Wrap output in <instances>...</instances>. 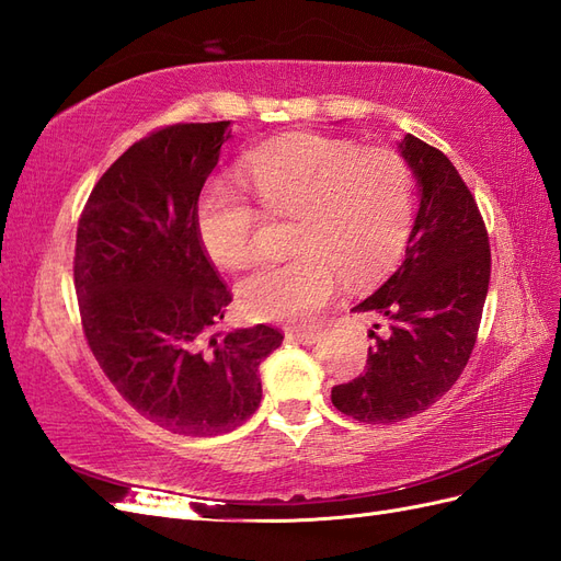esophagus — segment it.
<instances>
[{"mask_svg":"<svg viewBox=\"0 0 561 561\" xmlns=\"http://www.w3.org/2000/svg\"><path fill=\"white\" fill-rule=\"evenodd\" d=\"M286 339L300 343V346H312V343L320 341V332L318 329H289V332H286Z\"/></svg>","mask_w":561,"mask_h":561,"instance_id":"34e87169","label":"esophagus"}]
</instances>
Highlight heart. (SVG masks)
<instances>
[{
	"label": "heart",
	"instance_id": "b5f03b06",
	"mask_svg": "<svg viewBox=\"0 0 561 561\" xmlns=\"http://www.w3.org/2000/svg\"><path fill=\"white\" fill-rule=\"evenodd\" d=\"M241 182L265 213L294 215L284 263L255 267L237 286L253 320L310 322L339 289L393 267L412 227V172L391 149H357L346 139L289 135L247 156ZM255 210L225 182L208 184L196 206V234L213 263L241 267L253 253Z\"/></svg>",
	"mask_w": 561,
	"mask_h": 561
}]
</instances>
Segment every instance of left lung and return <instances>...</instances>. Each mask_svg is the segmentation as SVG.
I'll use <instances>...</instances> for the list:
<instances>
[{
	"label": "left lung",
	"mask_w": 561,
	"mask_h": 561,
	"mask_svg": "<svg viewBox=\"0 0 561 561\" xmlns=\"http://www.w3.org/2000/svg\"><path fill=\"white\" fill-rule=\"evenodd\" d=\"M420 194L405 261L355 312L375 318L367 371L332 389L343 414L393 424L453 389L477 341L491 249L477 201L455 165L414 135L398 141Z\"/></svg>",
	"instance_id": "left-lung-1"
}]
</instances>
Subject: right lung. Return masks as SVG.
Here are the masks:
<instances>
[{
  "mask_svg": "<svg viewBox=\"0 0 561 561\" xmlns=\"http://www.w3.org/2000/svg\"><path fill=\"white\" fill-rule=\"evenodd\" d=\"M232 121L170 125L133 144L92 190L76 241L84 336L139 414L218 436L261 405L257 367L282 346L267 324L218 332L232 294L201 247L196 206Z\"/></svg>",
  "mask_w": 561,
  "mask_h": 561,
  "instance_id": "1",
  "label": "right lung"
}]
</instances>
